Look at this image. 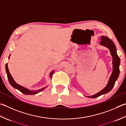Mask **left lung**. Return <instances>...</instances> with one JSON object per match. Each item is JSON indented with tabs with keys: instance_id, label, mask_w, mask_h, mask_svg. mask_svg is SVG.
Here are the masks:
<instances>
[{
	"instance_id": "1",
	"label": "left lung",
	"mask_w": 126,
	"mask_h": 126,
	"mask_svg": "<svg viewBox=\"0 0 126 126\" xmlns=\"http://www.w3.org/2000/svg\"><path fill=\"white\" fill-rule=\"evenodd\" d=\"M100 39L101 40L99 44L101 45L107 47L109 48L111 55L112 57V72L109 78L107 85L106 86L104 89L96 93L95 94L91 96H86L87 97L91 98H97L101 95L106 94V93L110 92L112 89L116 81L117 80L120 74L119 66L120 64V58L117 54L116 47L115 44L111 39L108 38L107 36H102Z\"/></svg>"
}]
</instances>
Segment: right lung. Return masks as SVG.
Instances as JSON below:
<instances>
[{
	"mask_svg": "<svg viewBox=\"0 0 126 126\" xmlns=\"http://www.w3.org/2000/svg\"><path fill=\"white\" fill-rule=\"evenodd\" d=\"M5 69H6V72L7 76V79H8L9 83H10V85L14 88H16V89H17V90H18V91H20L21 92H22V93H23V94H27V95L35 94H37V93L40 92L41 91H43L46 88V87H44L43 88H41V89H40V90H36V91H31L30 90L28 89V88H27L26 87H23V86H22L18 84V83H17L15 82V80H14V79L12 78V76L11 75L10 73V72H9L8 66H7V63H6V65H5ZM53 72H54V71H52L50 73V75L51 76V78H52V75Z\"/></svg>",
	"mask_w": 126,
	"mask_h": 126,
	"instance_id": "add662e5",
	"label": "right lung"
}]
</instances>
